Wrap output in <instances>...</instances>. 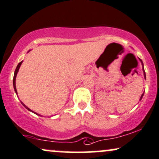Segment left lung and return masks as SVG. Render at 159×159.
<instances>
[{"label":"left lung","mask_w":159,"mask_h":159,"mask_svg":"<svg viewBox=\"0 0 159 159\" xmlns=\"http://www.w3.org/2000/svg\"><path fill=\"white\" fill-rule=\"evenodd\" d=\"M139 59L140 62H142V70H143V72H144V79H146V74H145V71H144V64H143V62H142V60H141L140 58H139ZM144 93H143L142 94V96H141V97H140V100H141V99H142L143 96H144Z\"/></svg>","instance_id":"8db88e82"}]
</instances>
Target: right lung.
<instances>
[{"instance_id":"obj_1","label":"right lung","mask_w":159,"mask_h":159,"mask_svg":"<svg viewBox=\"0 0 159 159\" xmlns=\"http://www.w3.org/2000/svg\"><path fill=\"white\" fill-rule=\"evenodd\" d=\"M22 62H23V61H21L20 62V63H18V65H17L16 69H15V74H14V77H13V86H14V89H15V93H16V94H17V89H16V84H15V80H16V76H17V72H18L19 68H20V66H21V64H22ZM20 102H21V104H22V105H23V106H24V107H25V108L28 110V111H31V112L35 113V114H36V115L40 116V114H38V113H37L36 112H34V111H32V110H31L30 108H29V107H27V106H25V104H23L21 101H20Z\"/></svg>"}]
</instances>
